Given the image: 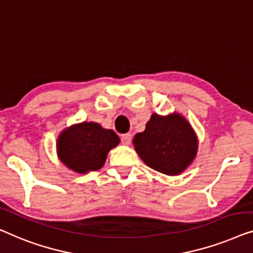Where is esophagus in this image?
Masks as SVG:
<instances>
[{"label":"esophagus","instance_id":"34e87169","mask_svg":"<svg viewBox=\"0 0 253 253\" xmlns=\"http://www.w3.org/2000/svg\"><path fill=\"white\" fill-rule=\"evenodd\" d=\"M130 141H131V135L130 134H124L122 135V143L128 145L130 144Z\"/></svg>","mask_w":253,"mask_h":253}]
</instances>
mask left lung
I'll return each instance as SVG.
<instances>
[{
	"label": "left lung",
	"instance_id": "8db88e82",
	"mask_svg": "<svg viewBox=\"0 0 253 253\" xmlns=\"http://www.w3.org/2000/svg\"><path fill=\"white\" fill-rule=\"evenodd\" d=\"M135 151L144 164L166 175H180L195 161L198 138L189 122L177 112L152 113L145 129L135 134Z\"/></svg>",
	"mask_w": 253,
	"mask_h": 253
}]
</instances>
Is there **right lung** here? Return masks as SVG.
I'll return each instance as SVG.
<instances>
[{
    "instance_id": "1",
    "label": "right lung",
    "mask_w": 253,
    "mask_h": 253,
    "mask_svg": "<svg viewBox=\"0 0 253 253\" xmlns=\"http://www.w3.org/2000/svg\"><path fill=\"white\" fill-rule=\"evenodd\" d=\"M120 138L112 129L94 122H84L66 127L56 142L57 156L67 169L84 174L102 169L109 151Z\"/></svg>"
}]
</instances>
